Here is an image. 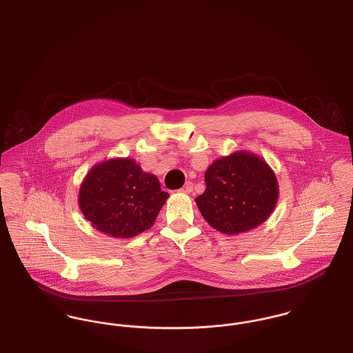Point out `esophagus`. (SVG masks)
Listing matches in <instances>:
<instances>
[{
	"label": "esophagus",
	"instance_id": "1",
	"mask_svg": "<svg viewBox=\"0 0 353 353\" xmlns=\"http://www.w3.org/2000/svg\"><path fill=\"white\" fill-rule=\"evenodd\" d=\"M192 190H193V184H192L190 181L185 183V185L180 189V192H181V193H190Z\"/></svg>",
	"mask_w": 353,
	"mask_h": 353
}]
</instances>
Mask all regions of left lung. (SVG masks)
<instances>
[{"label":"left lung","mask_w":353,"mask_h":353,"mask_svg":"<svg viewBox=\"0 0 353 353\" xmlns=\"http://www.w3.org/2000/svg\"><path fill=\"white\" fill-rule=\"evenodd\" d=\"M205 192L194 201L212 228L230 236L261 225L279 199L274 172L247 150L213 161L205 172Z\"/></svg>","instance_id":"left-lung-1"}]
</instances>
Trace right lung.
<instances>
[{
    "label": "right lung",
    "instance_id": "1",
    "mask_svg": "<svg viewBox=\"0 0 353 353\" xmlns=\"http://www.w3.org/2000/svg\"><path fill=\"white\" fill-rule=\"evenodd\" d=\"M169 194L154 174L133 159H110L85 176L79 205L93 228L110 237L130 239L152 228Z\"/></svg>",
    "mask_w": 353,
    "mask_h": 353
}]
</instances>
